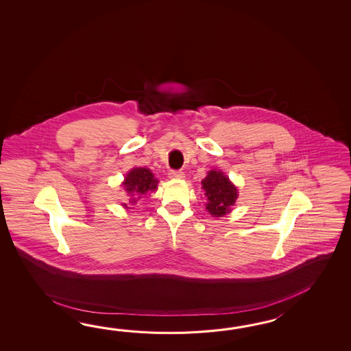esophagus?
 Returning <instances> with one entry per match:
<instances>
[{"mask_svg": "<svg viewBox=\"0 0 351 351\" xmlns=\"http://www.w3.org/2000/svg\"><path fill=\"white\" fill-rule=\"evenodd\" d=\"M169 174V178L173 179H183L184 178V173L182 172V171H171V172L168 173Z\"/></svg>", "mask_w": 351, "mask_h": 351, "instance_id": "34e87169", "label": "esophagus"}]
</instances>
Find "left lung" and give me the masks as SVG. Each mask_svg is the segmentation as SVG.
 Here are the masks:
<instances>
[{
	"label": "left lung",
	"mask_w": 351,
	"mask_h": 351,
	"mask_svg": "<svg viewBox=\"0 0 351 351\" xmlns=\"http://www.w3.org/2000/svg\"><path fill=\"white\" fill-rule=\"evenodd\" d=\"M206 191L207 204L206 208L210 215L221 217L228 213L237 199V188L232 184L223 173L210 171L208 176L202 180Z\"/></svg>",
	"instance_id": "1"
}]
</instances>
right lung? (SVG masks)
Wrapping results in <instances>:
<instances>
[{"instance_id":"right-lung-1","label":"right lung","mask_w":351,"mask_h":351,"mask_svg":"<svg viewBox=\"0 0 351 351\" xmlns=\"http://www.w3.org/2000/svg\"><path fill=\"white\" fill-rule=\"evenodd\" d=\"M158 180L147 168H134L128 173L125 182L123 183L124 189L129 193L128 204H135L145 194L152 193L157 189ZM124 203L123 206H128Z\"/></svg>"}]
</instances>
